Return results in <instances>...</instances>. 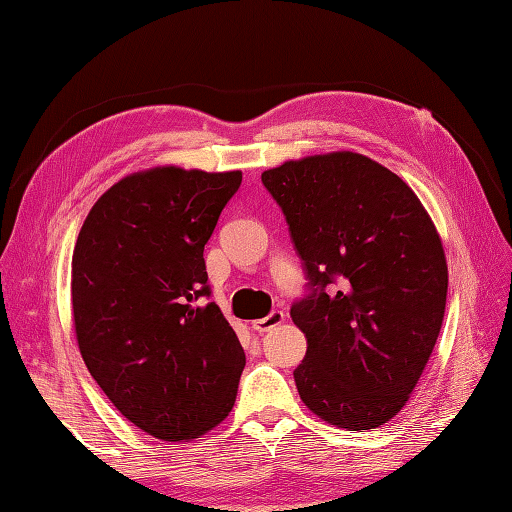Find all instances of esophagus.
<instances>
[{"instance_id":"1","label":"esophagus","mask_w":512,"mask_h":512,"mask_svg":"<svg viewBox=\"0 0 512 512\" xmlns=\"http://www.w3.org/2000/svg\"><path fill=\"white\" fill-rule=\"evenodd\" d=\"M284 319H286V314L281 312V310H273L268 314V317H264V319H255L253 321V330L255 332H268V330H273L275 325H279V323H284Z\"/></svg>"}]
</instances>
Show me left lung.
Instances as JSON below:
<instances>
[{
  "instance_id": "8db88e82",
  "label": "left lung",
  "mask_w": 512,
  "mask_h": 512,
  "mask_svg": "<svg viewBox=\"0 0 512 512\" xmlns=\"http://www.w3.org/2000/svg\"><path fill=\"white\" fill-rule=\"evenodd\" d=\"M262 182L308 277L290 308L308 341L299 396L336 427L376 429L405 407L442 328L436 226L396 173L352 151L284 162Z\"/></svg>"
}]
</instances>
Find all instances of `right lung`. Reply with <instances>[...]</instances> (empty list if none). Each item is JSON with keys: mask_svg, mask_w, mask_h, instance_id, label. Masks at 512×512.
<instances>
[{"mask_svg": "<svg viewBox=\"0 0 512 512\" xmlns=\"http://www.w3.org/2000/svg\"><path fill=\"white\" fill-rule=\"evenodd\" d=\"M242 171L156 167L92 206L72 255L76 341L123 416L167 442L198 438L235 405L246 356L211 297L204 244Z\"/></svg>", "mask_w": 512, "mask_h": 512, "instance_id": "obj_1", "label": "right lung"}]
</instances>
